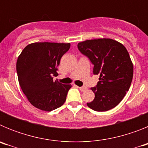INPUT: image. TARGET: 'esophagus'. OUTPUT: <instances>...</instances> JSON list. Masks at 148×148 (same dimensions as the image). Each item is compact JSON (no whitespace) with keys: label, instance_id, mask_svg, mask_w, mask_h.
I'll return each instance as SVG.
<instances>
[{"label":"esophagus","instance_id":"1","mask_svg":"<svg viewBox=\"0 0 148 148\" xmlns=\"http://www.w3.org/2000/svg\"><path fill=\"white\" fill-rule=\"evenodd\" d=\"M87 87H79V90H82V91H85V90H87Z\"/></svg>","mask_w":148,"mask_h":148}]
</instances>
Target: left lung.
Returning <instances> with one entry per match:
<instances>
[{"label":"left lung","instance_id":"8db88e82","mask_svg":"<svg viewBox=\"0 0 148 148\" xmlns=\"http://www.w3.org/2000/svg\"><path fill=\"white\" fill-rule=\"evenodd\" d=\"M81 53L93 64V74L99 75L97 85L91 87L95 99L87 103L98 112L113 109L118 105L131 84L133 66L126 48L110 38L87 40L78 43Z\"/></svg>","mask_w":148,"mask_h":148}]
</instances>
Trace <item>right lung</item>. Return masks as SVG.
Wrapping results in <instances>:
<instances>
[{"label": "right lung", "instance_id": "1", "mask_svg": "<svg viewBox=\"0 0 148 148\" xmlns=\"http://www.w3.org/2000/svg\"><path fill=\"white\" fill-rule=\"evenodd\" d=\"M70 44L40 42L27 45L17 61L21 88L34 107L52 111L64 104L72 86L53 82L61 58Z\"/></svg>", "mask_w": 148, "mask_h": 148}]
</instances>
